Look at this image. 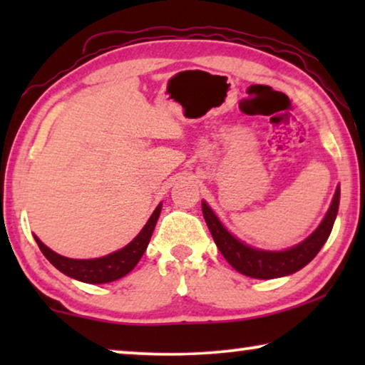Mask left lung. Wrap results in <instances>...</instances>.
Instances as JSON below:
<instances>
[{
    "label": "left lung",
    "mask_w": 365,
    "mask_h": 365,
    "mask_svg": "<svg viewBox=\"0 0 365 365\" xmlns=\"http://www.w3.org/2000/svg\"><path fill=\"white\" fill-rule=\"evenodd\" d=\"M339 201H341V187L337 186L331 207L316 227V231L302 242L284 249V251H266V249L249 246L241 239H237L227 231L206 201H202V214L217 249L237 272L254 279H276L301 271L317 256V252L331 236L334 221L337 217Z\"/></svg>",
    "instance_id": "left-lung-1"
}]
</instances>
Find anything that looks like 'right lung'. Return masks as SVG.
I'll list each match as a JSON object with an SVG mask.
<instances>
[{"label":"right lung","mask_w":365,"mask_h":365,"mask_svg":"<svg viewBox=\"0 0 365 365\" xmlns=\"http://www.w3.org/2000/svg\"><path fill=\"white\" fill-rule=\"evenodd\" d=\"M163 204L159 202L158 207L154 209L151 217L144 224L141 232L133 239L128 246H124L119 251H114L108 256L96 257V259H71L64 257L61 254L54 252L48 246L39 241L38 236H34V241L38 242L39 249L44 254V257L53 264L58 271L66 274L68 277L76 279V281L86 282V284H106L118 281L133 271L143 257L144 251H146L149 241H151L153 231L156 227V222L161 214Z\"/></svg>","instance_id":"1"}]
</instances>
